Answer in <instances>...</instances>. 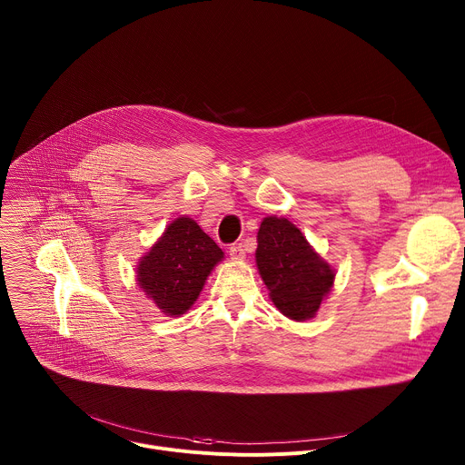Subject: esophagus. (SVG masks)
I'll return each mask as SVG.
<instances>
[{
    "label": "esophagus",
    "instance_id": "1",
    "mask_svg": "<svg viewBox=\"0 0 465 465\" xmlns=\"http://www.w3.org/2000/svg\"><path fill=\"white\" fill-rule=\"evenodd\" d=\"M230 257H232L233 261H242V259H244V248H242L241 244H233V246L230 248Z\"/></svg>",
    "mask_w": 465,
    "mask_h": 465
}]
</instances>
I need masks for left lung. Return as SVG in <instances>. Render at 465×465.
<instances>
[{
    "label": "left lung",
    "instance_id": "left-lung-1",
    "mask_svg": "<svg viewBox=\"0 0 465 465\" xmlns=\"http://www.w3.org/2000/svg\"><path fill=\"white\" fill-rule=\"evenodd\" d=\"M255 264L272 303L294 322L316 316L335 283V269L285 217L261 221Z\"/></svg>",
    "mask_w": 465,
    "mask_h": 465
}]
</instances>
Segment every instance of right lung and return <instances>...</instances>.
Returning <instances> with one entry per match:
<instances>
[{
	"instance_id": "obj_1",
	"label": "right lung",
	"mask_w": 465,
	"mask_h": 465,
	"mask_svg": "<svg viewBox=\"0 0 465 465\" xmlns=\"http://www.w3.org/2000/svg\"><path fill=\"white\" fill-rule=\"evenodd\" d=\"M224 259L217 242L191 217L174 219L140 257L138 287L165 316H182L201 296L208 276Z\"/></svg>"
}]
</instances>
